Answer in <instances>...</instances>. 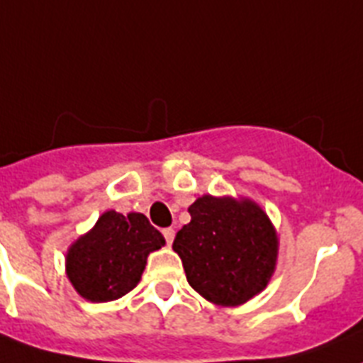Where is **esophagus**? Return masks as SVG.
Returning a JSON list of instances; mask_svg holds the SVG:
<instances>
[{"mask_svg":"<svg viewBox=\"0 0 363 363\" xmlns=\"http://www.w3.org/2000/svg\"><path fill=\"white\" fill-rule=\"evenodd\" d=\"M162 234H164V238H166L167 245H172L173 238H175V230H173V228H164Z\"/></svg>","mask_w":363,"mask_h":363,"instance_id":"esophagus-1","label":"esophagus"}]
</instances>
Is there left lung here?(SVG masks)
Returning <instances> with one entry per match:
<instances>
[{
	"instance_id": "obj_1",
	"label": "left lung",
	"mask_w": 363,
	"mask_h": 363,
	"mask_svg": "<svg viewBox=\"0 0 363 363\" xmlns=\"http://www.w3.org/2000/svg\"><path fill=\"white\" fill-rule=\"evenodd\" d=\"M191 221L177 233L188 284L208 303L240 306L266 290L277 269L279 234L269 216L249 197H197Z\"/></svg>"
}]
</instances>
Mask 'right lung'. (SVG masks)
<instances>
[{"mask_svg": "<svg viewBox=\"0 0 363 363\" xmlns=\"http://www.w3.org/2000/svg\"><path fill=\"white\" fill-rule=\"evenodd\" d=\"M164 245V236L144 214L106 210L68 247L66 275L83 299L116 301L136 288L147 257Z\"/></svg>", "mask_w": 363, "mask_h": 363, "instance_id": "1", "label": "right lung"}]
</instances>
